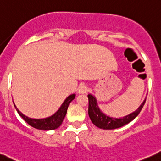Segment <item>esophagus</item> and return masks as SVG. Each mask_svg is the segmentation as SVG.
<instances>
[{
	"mask_svg": "<svg viewBox=\"0 0 161 161\" xmlns=\"http://www.w3.org/2000/svg\"><path fill=\"white\" fill-rule=\"evenodd\" d=\"M88 91V88L86 85L85 84H81V85L79 86V89H78V92L80 94H85Z\"/></svg>",
	"mask_w": 161,
	"mask_h": 161,
	"instance_id": "esophagus-1",
	"label": "esophagus"
}]
</instances>
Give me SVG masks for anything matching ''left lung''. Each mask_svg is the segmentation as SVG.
Wrapping results in <instances>:
<instances>
[{
  "mask_svg": "<svg viewBox=\"0 0 161 161\" xmlns=\"http://www.w3.org/2000/svg\"><path fill=\"white\" fill-rule=\"evenodd\" d=\"M88 115H89L90 119L96 126L103 130L117 129V128L122 127L125 124L130 122L138 115V114L141 112L142 108H143L144 104H145V100H146V99H145V100L140 105V107L134 112L126 114L122 118H113L107 115L101 111L99 106H98L96 98L93 95L88 94Z\"/></svg>",
  "mask_w": 161,
  "mask_h": 161,
  "instance_id": "8db88e82",
  "label": "left lung"
}]
</instances>
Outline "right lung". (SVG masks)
Wrapping results in <instances>:
<instances>
[{"label": "right lung", "mask_w": 161, "mask_h": 161, "mask_svg": "<svg viewBox=\"0 0 161 161\" xmlns=\"http://www.w3.org/2000/svg\"><path fill=\"white\" fill-rule=\"evenodd\" d=\"M75 96H76L75 94H72L70 96H69L65 99V101L62 103V104L60 107V108L53 115L45 118V119H37L27 117V116L24 115L23 113H21L17 109L16 105L14 104V106L16 108V111H17L18 114L24 119L25 122H27L29 125H31L32 127L36 128L38 130H55L57 128H58L62 125V122H63V119H65V114H66L69 105L74 99Z\"/></svg>", "instance_id": "obj_1"}]
</instances>
